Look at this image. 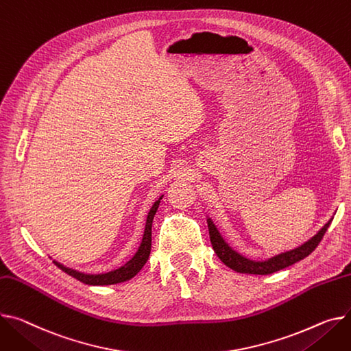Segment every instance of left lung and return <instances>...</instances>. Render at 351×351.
Masks as SVG:
<instances>
[{"instance_id": "left-lung-1", "label": "left lung", "mask_w": 351, "mask_h": 351, "mask_svg": "<svg viewBox=\"0 0 351 351\" xmlns=\"http://www.w3.org/2000/svg\"><path fill=\"white\" fill-rule=\"evenodd\" d=\"M332 223V219L322 227V230L317 232L316 236H313L311 240H308L305 244L299 245L298 248H293L291 251L278 254L272 258H268L265 261H252L245 258V256L240 255L237 251L232 250L220 236L219 230L213 224L212 219H207V226H208V234H210V241H212L213 250L217 254L219 258L231 269H234L241 274H254V275H269L276 271H281L289 265H293L295 263L306 258V256L315 251V248L319 245L322 241L324 232L328 231L329 226Z\"/></svg>"}]
</instances>
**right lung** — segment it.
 <instances>
[{
	"mask_svg": "<svg viewBox=\"0 0 351 351\" xmlns=\"http://www.w3.org/2000/svg\"><path fill=\"white\" fill-rule=\"evenodd\" d=\"M160 199H162V196L152 204V207L149 210L141 245H139L138 251L135 252L132 258L127 264H124L123 267L117 268L114 271H110V272H106V274H84V272H79L76 269L67 268V267L53 261L55 265L59 267L67 275L76 278L77 281H80L83 284H87V285H112V284H120V282L128 281V279H131L132 276H135L139 271H141V268L145 265V263L149 258L151 243H152L151 241L152 240L151 239V236H152V220H154V216H155L156 210L159 207Z\"/></svg>",
	"mask_w": 351,
	"mask_h": 351,
	"instance_id": "obj_1",
	"label": "right lung"
}]
</instances>
